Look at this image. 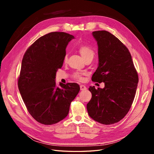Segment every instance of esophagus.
<instances>
[{
  "label": "esophagus",
  "instance_id": "34e87169",
  "mask_svg": "<svg viewBox=\"0 0 154 154\" xmlns=\"http://www.w3.org/2000/svg\"><path fill=\"white\" fill-rule=\"evenodd\" d=\"M80 89H81L82 91H83V90H86V89H87V87H86L85 85H80Z\"/></svg>",
  "mask_w": 154,
  "mask_h": 154
}]
</instances>
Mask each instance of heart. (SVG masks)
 Listing matches in <instances>:
<instances>
[{"mask_svg": "<svg viewBox=\"0 0 154 154\" xmlns=\"http://www.w3.org/2000/svg\"><path fill=\"white\" fill-rule=\"evenodd\" d=\"M79 52L83 58L85 60L88 58H92L94 56V51L91 47L87 45H82L78 49ZM67 61V54H66L64 57V62ZM73 77L77 80H81L82 79V74L79 72H75L73 74Z\"/></svg>", "mask_w": 154, "mask_h": 154, "instance_id": "obj_1", "label": "heart"}]
</instances>
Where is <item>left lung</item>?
<instances>
[{
    "instance_id": "8db88e82",
    "label": "left lung",
    "mask_w": 154,
    "mask_h": 154,
    "mask_svg": "<svg viewBox=\"0 0 154 154\" xmlns=\"http://www.w3.org/2000/svg\"><path fill=\"white\" fill-rule=\"evenodd\" d=\"M98 46L99 64L92 81L104 82L103 88L88 90L92 97L87 104L90 117L103 125L119 122L132 106L139 81L138 74L127 48L106 31L92 32Z\"/></svg>"
}]
</instances>
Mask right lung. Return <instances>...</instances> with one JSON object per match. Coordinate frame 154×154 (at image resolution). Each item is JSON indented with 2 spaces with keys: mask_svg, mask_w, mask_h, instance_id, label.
Returning a JSON list of instances; mask_svg holds the SVG:
<instances>
[{
  "mask_svg": "<svg viewBox=\"0 0 154 154\" xmlns=\"http://www.w3.org/2000/svg\"><path fill=\"white\" fill-rule=\"evenodd\" d=\"M72 38L64 32H49L37 39L23 57L18 89L29 113L40 123L50 125L63 119L80 91L76 83H60L58 87L55 82Z\"/></svg>",
  "mask_w": 154,
  "mask_h": 154,
  "instance_id": "1",
  "label": "right lung"
}]
</instances>
